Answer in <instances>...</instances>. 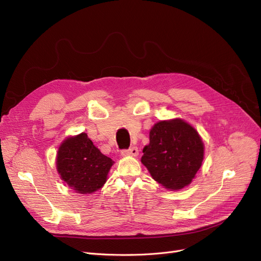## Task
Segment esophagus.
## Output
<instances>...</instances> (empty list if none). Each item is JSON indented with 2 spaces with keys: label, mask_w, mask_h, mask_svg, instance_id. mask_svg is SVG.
I'll return each instance as SVG.
<instances>
[{
  "label": "esophagus",
  "mask_w": 261,
  "mask_h": 261,
  "mask_svg": "<svg viewBox=\"0 0 261 261\" xmlns=\"http://www.w3.org/2000/svg\"><path fill=\"white\" fill-rule=\"evenodd\" d=\"M122 155H124V156H137L138 155V149L136 147H132L127 150H123Z\"/></svg>",
  "instance_id": "1"
}]
</instances>
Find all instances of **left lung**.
<instances>
[{
  "label": "left lung",
  "instance_id": "obj_1",
  "mask_svg": "<svg viewBox=\"0 0 261 261\" xmlns=\"http://www.w3.org/2000/svg\"><path fill=\"white\" fill-rule=\"evenodd\" d=\"M141 163L152 178L176 191L192 182L204 159V143L197 130L181 119L160 121L149 134Z\"/></svg>",
  "mask_w": 261,
  "mask_h": 261
}]
</instances>
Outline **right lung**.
I'll return each instance as SVG.
<instances>
[{
	"mask_svg": "<svg viewBox=\"0 0 261 261\" xmlns=\"http://www.w3.org/2000/svg\"><path fill=\"white\" fill-rule=\"evenodd\" d=\"M113 163L94 146L86 133L67 137L56 156L61 180L80 194H91L102 188Z\"/></svg>",
	"mask_w": 261,
	"mask_h": 261,
	"instance_id": "right-lung-1",
	"label": "right lung"
}]
</instances>
